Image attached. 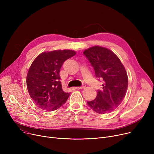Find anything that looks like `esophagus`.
<instances>
[{"label":"esophagus","instance_id":"1","mask_svg":"<svg viewBox=\"0 0 154 154\" xmlns=\"http://www.w3.org/2000/svg\"><path fill=\"white\" fill-rule=\"evenodd\" d=\"M85 88V85H82V86H80V87H75V89H77V90L83 89V88Z\"/></svg>","mask_w":154,"mask_h":154}]
</instances>
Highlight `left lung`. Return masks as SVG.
I'll use <instances>...</instances> for the list:
<instances>
[{
  "instance_id": "8db88e82",
  "label": "left lung",
  "mask_w": 154,
  "mask_h": 154,
  "mask_svg": "<svg viewBox=\"0 0 154 154\" xmlns=\"http://www.w3.org/2000/svg\"><path fill=\"white\" fill-rule=\"evenodd\" d=\"M84 55L95 70L96 77L103 80V91L99 90L96 98L87 102L88 106L99 114L115 110L124 99L128 87V77L124 65L112 51L100 46L85 50Z\"/></svg>"
}]
</instances>
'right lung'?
<instances>
[{"label": "right lung", "instance_id": "right-lung-1", "mask_svg": "<svg viewBox=\"0 0 154 154\" xmlns=\"http://www.w3.org/2000/svg\"><path fill=\"white\" fill-rule=\"evenodd\" d=\"M75 54L71 50L45 52L31 64L27 87L30 97L40 109L54 111L66 102L70 93L62 90L59 72L63 63Z\"/></svg>", "mask_w": 154, "mask_h": 154}]
</instances>
